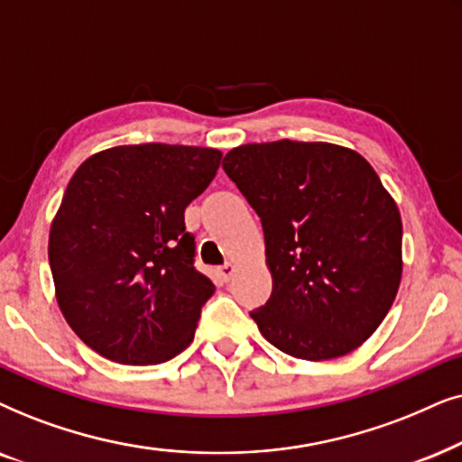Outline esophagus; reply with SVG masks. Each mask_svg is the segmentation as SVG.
Returning a JSON list of instances; mask_svg holds the SVG:
<instances>
[{
	"instance_id": "1",
	"label": "esophagus",
	"mask_w": 462,
	"mask_h": 462,
	"mask_svg": "<svg viewBox=\"0 0 462 462\" xmlns=\"http://www.w3.org/2000/svg\"><path fill=\"white\" fill-rule=\"evenodd\" d=\"M235 273H236V266H235V263H230V262H226L224 266H219V268H217L219 279H221V281H226V282L230 281L232 276H235Z\"/></svg>"
}]
</instances>
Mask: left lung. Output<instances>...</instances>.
Masks as SVG:
<instances>
[{
	"mask_svg": "<svg viewBox=\"0 0 462 462\" xmlns=\"http://www.w3.org/2000/svg\"><path fill=\"white\" fill-rule=\"evenodd\" d=\"M226 175L260 215L268 302L249 315L282 353L325 361L361 346L402 281V217L370 162L348 147L249 143L226 153Z\"/></svg>",
	"mask_w": 462,
	"mask_h": 462,
	"instance_id": "8db88e82",
	"label": "left lung"
}]
</instances>
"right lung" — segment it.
<instances>
[{
    "label": "right lung",
    "instance_id": "obj_1",
    "mask_svg": "<svg viewBox=\"0 0 462 462\" xmlns=\"http://www.w3.org/2000/svg\"><path fill=\"white\" fill-rule=\"evenodd\" d=\"M211 147L143 143L79 164L51 226L65 321L109 361L153 365L194 340L215 285L194 268L183 211L219 169Z\"/></svg>",
    "mask_w": 462,
    "mask_h": 462
}]
</instances>
